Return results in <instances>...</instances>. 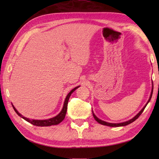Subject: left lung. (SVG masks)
I'll use <instances>...</instances> for the list:
<instances>
[{
  "mask_svg": "<svg viewBox=\"0 0 159 159\" xmlns=\"http://www.w3.org/2000/svg\"><path fill=\"white\" fill-rule=\"evenodd\" d=\"M152 93H153V82H152V92H151V95H150V98H149V100H148V102L146 103V105L144 106V107L141 110V111L140 112L138 113L136 116H134L133 119H131V120H128V121H125V122H122V123H119V124H112V123H109V122H106V121H102V120H100V119H98V118L96 116H95V114L93 113V112L92 111V113H93V117H94V119H95L98 122V123H100V124H102V125H105V126H112V127H117V126H126V125H128V124H130V123H132V122H133L134 121H135L138 117H139L140 116H141V114L143 113V111H144V109H145V108L146 107V106H147V104H148V102H150V100H151V98H152Z\"/></svg>",
  "mask_w": 159,
  "mask_h": 159,
  "instance_id": "obj_1",
  "label": "left lung"
}]
</instances>
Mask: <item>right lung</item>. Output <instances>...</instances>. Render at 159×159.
<instances>
[{
    "label": "right lung",
    "mask_w": 159,
    "mask_h": 159,
    "mask_svg": "<svg viewBox=\"0 0 159 159\" xmlns=\"http://www.w3.org/2000/svg\"><path fill=\"white\" fill-rule=\"evenodd\" d=\"M78 87H79V86L76 87L75 88H74L72 90L70 91V92L67 94L66 98V100H65V102H64V104H63V107L61 110V111L59 113V114L57 115V116L54 117L52 118H50V119L48 120H29L28 118H26L25 117H23L21 114L18 113V111H17L15 107H13V109L16 111V113L20 117H21L22 118H23L24 120H25L26 121H28V122L32 124L33 125H34V126H52V125H57L59 124L60 122H61V121L64 120V118H65L66 116V111H67V103H68V100L70 97L71 96V94L72 93H73L74 91H75Z\"/></svg>",
    "instance_id": "1"
}]
</instances>
